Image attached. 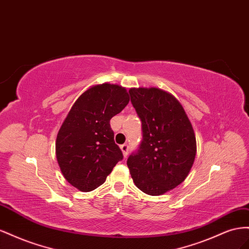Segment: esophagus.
I'll list each match as a JSON object with an SVG mask.
<instances>
[{
  "mask_svg": "<svg viewBox=\"0 0 249 249\" xmlns=\"http://www.w3.org/2000/svg\"><path fill=\"white\" fill-rule=\"evenodd\" d=\"M121 150H122L124 156H127V154H128V151H129V146H128V144L121 145Z\"/></svg>",
  "mask_w": 249,
  "mask_h": 249,
  "instance_id": "obj_1",
  "label": "esophagus"
}]
</instances>
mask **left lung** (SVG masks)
<instances>
[{
	"label": "left lung",
	"mask_w": 249,
	"mask_h": 249,
	"mask_svg": "<svg viewBox=\"0 0 249 249\" xmlns=\"http://www.w3.org/2000/svg\"><path fill=\"white\" fill-rule=\"evenodd\" d=\"M130 101L142 122V140L127 166L144 193L165 194L188 176L196 155L193 127L175 97L156 89H130Z\"/></svg>",
	"instance_id": "1"
}]
</instances>
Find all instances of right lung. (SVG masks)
Returning <instances> with one entry per match:
<instances>
[{"label":"right lung","instance_id":"add662e5","mask_svg":"<svg viewBox=\"0 0 249 249\" xmlns=\"http://www.w3.org/2000/svg\"><path fill=\"white\" fill-rule=\"evenodd\" d=\"M128 102L126 89L103 83L85 90L72 106L56 139V158L73 187L95 190L123 160L109 122Z\"/></svg>","mask_w":249,"mask_h":249}]
</instances>
